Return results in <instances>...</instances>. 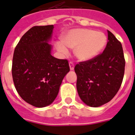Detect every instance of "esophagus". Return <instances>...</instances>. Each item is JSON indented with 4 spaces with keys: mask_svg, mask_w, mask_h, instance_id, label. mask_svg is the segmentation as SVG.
I'll use <instances>...</instances> for the list:
<instances>
[{
    "mask_svg": "<svg viewBox=\"0 0 135 135\" xmlns=\"http://www.w3.org/2000/svg\"><path fill=\"white\" fill-rule=\"evenodd\" d=\"M69 66H70V69L71 70H73L74 69V64H73V62H69Z\"/></svg>",
    "mask_w": 135,
    "mask_h": 135,
    "instance_id": "obj_1",
    "label": "esophagus"
}]
</instances>
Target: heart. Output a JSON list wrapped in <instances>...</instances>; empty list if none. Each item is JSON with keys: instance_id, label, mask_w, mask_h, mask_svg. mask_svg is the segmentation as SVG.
I'll return each instance as SVG.
<instances>
[{"instance_id": "heart-1", "label": "heart", "mask_w": 135, "mask_h": 135, "mask_svg": "<svg viewBox=\"0 0 135 135\" xmlns=\"http://www.w3.org/2000/svg\"><path fill=\"white\" fill-rule=\"evenodd\" d=\"M61 42L56 43V47L62 54L69 53L67 47L75 50V56L80 61H88L98 56L107 43L104 33L91 29L80 28L71 30L62 37Z\"/></svg>"}]
</instances>
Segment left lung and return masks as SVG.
<instances>
[{"instance_id":"left-lung-1","label":"left lung","mask_w":135,"mask_h":135,"mask_svg":"<svg viewBox=\"0 0 135 135\" xmlns=\"http://www.w3.org/2000/svg\"><path fill=\"white\" fill-rule=\"evenodd\" d=\"M107 32L108 41L103 53L75 66L78 94L84 103L93 107L108 103L115 96L124 75L122 44L110 31Z\"/></svg>"}]
</instances>
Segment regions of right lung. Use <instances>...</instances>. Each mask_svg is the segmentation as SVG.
<instances>
[{"instance_id": "right-lung-1", "label": "right lung", "mask_w": 135, "mask_h": 135, "mask_svg": "<svg viewBox=\"0 0 135 135\" xmlns=\"http://www.w3.org/2000/svg\"><path fill=\"white\" fill-rule=\"evenodd\" d=\"M54 26H33L24 34L14 50L12 77L21 98L36 107L53 103L63 78L69 72L67 60L51 55L47 43Z\"/></svg>"}]
</instances>
